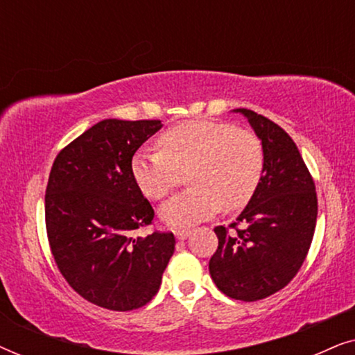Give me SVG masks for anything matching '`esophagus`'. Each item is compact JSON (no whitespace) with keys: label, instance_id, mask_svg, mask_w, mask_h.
<instances>
[{"label":"esophagus","instance_id":"esophagus-1","mask_svg":"<svg viewBox=\"0 0 355 355\" xmlns=\"http://www.w3.org/2000/svg\"><path fill=\"white\" fill-rule=\"evenodd\" d=\"M189 234H191V230H189V227H184V230H176V231H174V236H176L179 241L187 239Z\"/></svg>","mask_w":355,"mask_h":355}]
</instances>
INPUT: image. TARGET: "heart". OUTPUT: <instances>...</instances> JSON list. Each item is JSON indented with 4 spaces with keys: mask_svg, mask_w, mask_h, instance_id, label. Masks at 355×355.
Returning a JSON list of instances; mask_svg holds the SVG:
<instances>
[{
    "mask_svg": "<svg viewBox=\"0 0 355 355\" xmlns=\"http://www.w3.org/2000/svg\"><path fill=\"white\" fill-rule=\"evenodd\" d=\"M157 144L159 152L134 155L130 171L144 196L163 200L189 169L187 182L192 187L159 210L168 225L205 220L220 207L225 211L239 210L254 197L263 176L261 140L226 121H184L164 130Z\"/></svg>",
    "mask_w": 355,
    "mask_h": 355,
    "instance_id": "obj_1",
    "label": "heart"
}]
</instances>
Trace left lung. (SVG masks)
Instances as JSON below:
<instances>
[{
	"label": "left lung",
	"instance_id": "obj_1",
	"mask_svg": "<svg viewBox=\"0 0 355 355\" xmlns=\"http://www.w3.org/2000/svg\"><path fill=\"white\" fill-rule=\"evenodd\" d=\"M261 140L260 186L230 227L216 226L210 275L227 297L254 302L288 286L302 266L317 225L315 182L288 132L255 111L239 108Z\"/></svg>",
	"mask_w": 355,
	"mask_h": 355
}]
</instances>
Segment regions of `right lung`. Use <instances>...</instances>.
<instances>
[{
	"mask_svg": "<svg viewBox=\"0 0 355 355\" xmlns=\"http://www.w3.org/2000/svg\"><path fill=\"white\" fill-rule=\"evenodd\" d=\"M162 121L105 119L58 153L48 178L45 223L51 254L77 294L128 312L153 299L173 257V232L134 237L155 211L130 171L134 153Z\"/></svg>",
	"mask_w": 355,
	"mask_h": 355,
	"instance_id": "obj_1",
	"label": "right lung"
}]
</instances>
